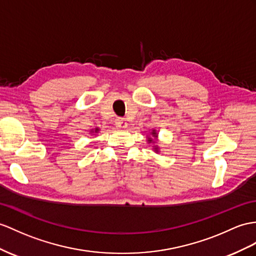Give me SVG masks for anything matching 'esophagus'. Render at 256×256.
Instances as JSON below:
<instances>
[{"instance_id":"34e87169","label":"esophagus","mask_w":256,"mask_h":256,"mask_svg":"<svg viewBox=\"0 0 256 256\" xmlns=\"http://www.w3.org/2000/svg\"><path fill=\"white\" fill-rule=\"evenodd\" d=\"M115 124H116L117 128H126V127H127L126 120H124V118H122V117L117 118Z\"/></svg>"}]
</instances>
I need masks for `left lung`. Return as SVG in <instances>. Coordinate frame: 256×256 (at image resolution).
Instances as JSON below:
<instances>
[{
  "label": "left lung",
  "instance_id": "8db88e82",
  "mask_svg": "<svg viewBox=\"0 0 256 256\" xmlns=\"http://www.w3.org/2000/svg\"><path fill=\"white\" fill-rule=\"evenodd\" d=\"M153 134H154V132H153ZM150 141H151V140H150Z\"/></svg>",
  "mask_w": 256,
  "mask_h": 256
}]
</instances>
